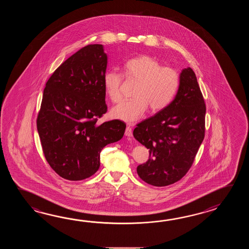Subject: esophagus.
I'll return each instance as SVG.
<instances>
[{
  "mask_svg": "<svg viewBox=\"0 0 249 249\" xmlns=\"http://www.w3.org/2000/svg\"><path fill=\"white\" fill-rule=\"evenodd\" d=\"M124 134L126 135L127 137H132V131L131 126H127L125 129V132Z\"/></svg>",
  "mask_w": 249,
  "mask_h": 249,
  "instance_id": "1",
  "label": "esophagus"
}]
</instances>
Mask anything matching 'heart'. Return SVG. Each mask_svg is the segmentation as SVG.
Listing matches in <instances>:
<instances>
[{"label": "heart", "instance_id": "heart-1", "mask_svg": "<svg viewBox=\"0 0 249 249\" xmlns=\"http://www.w3.org/2000/svg\"><path fill=\"white\" fill-rule=\"evenodd\" d=\"M127 80L137 82L132 100L122 101L111 109L112 117L126 123H133L142 117L149 107L152 112L165 108L174 100L180 86V74L170 67H163L157 58L141 55L127 60L124 65ZM124 76L115 70L103 75L104 90L112 102L122 99L121 85Z\"/></svg>", "mask_w": 249, "mask_h": 249}]
</instances>
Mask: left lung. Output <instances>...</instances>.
<instances>
[{
	"mask_svg": "<svg viewBox=\"0 0 249 249\" xmlns=\"http://www.w3.org/2000/svg\"><path fill=\"white\" fill-rule=\"evenodd\" d=\"M180 77L174 101L133 131L149 149L148 161L138 165V175L156 187L173 184L188 173L205 137L206 104L196 74L187 68Z\"/></svg>",
	"mask_w": 249,
	"mask_h": 249,
	"instance_id": "left-lung-1",
	"label": "left lung"
}]
</instances>
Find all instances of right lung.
Masks as SVG:
<instances>
[{"label": "right lung", "mask_w": 249, "mask_h": 249, "mask_svg": "<svg viewBox=\"0 0 249 249\" xmlns=\"http://www.w3.org/2000/svg\"><path fill=\"white\" fill-rule=\"evenodd\" d=\"M107 57L89 44L65 60L46 83L36 125L48 164L66 180H81L100 168L106 145L121 140L126 124L96 123L107 112L103 85Z\"/></svg>", "instance_id": "1"}]
</instances>
